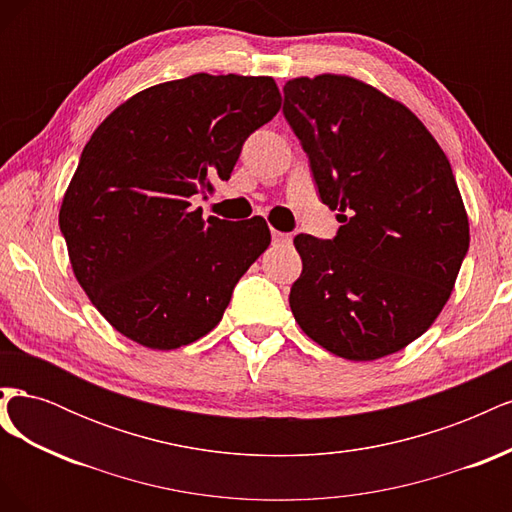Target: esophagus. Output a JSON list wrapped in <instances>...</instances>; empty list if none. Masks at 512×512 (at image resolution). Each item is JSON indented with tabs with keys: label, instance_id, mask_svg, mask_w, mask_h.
<instances>
[{
	"label": "esophagus",
	"instance_id": "obj_1",
	"mask_svg": "<svg viewBox=\"0 0 512 512\" xmlns=\"http://www.w3.org/2000/svg\"><path fill=\"white\" fill-rule=\"evenodd\" d=\"M271 239L275 245H290L292 243V237L288 235V232H280V230H273Z\"/></svg>",
	"mask_w": 512,
	"mask_h": 512
}]
</instances>
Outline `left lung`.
Here are the masks:
<instances>
[{
  "mask_svg": "<svg viewBox=\"0 0 512 512\" xmlns=\"http://www.w3.org/2000/svg\"><path fill=\"white\" fill-rule=\"evenodd\" d=\"M284 115L342 222L329 241L294 237V320L348 361L399 352L438 318L468 254L453 168L408 106L346 74L288 81Z\"/></svg>",
  "mask_w": 512,
  "mask_h": 512,
  "instance_id": "obj_1",
  "label": "left lung"
}]
</instances>
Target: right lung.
I'll return each mask as SVG.
<instances>
[{"mask_svg":"<svg viewBox=\"0 0 512 512\" xmlns=\"http://www.w3.org/2000/svg\"><path fill=\"white\" fill-rule=\"evenodd\" d=\"M280 106L271 76L200 72L138 91L91 134L59 228L76 280L121 335L175 350L218 327L271 232L260 215L205 220L192 196L230 179Z\"/></svg>","mask_w":512,"mask_h":512,"instance_id":"1","label":"right lung"}]
</instances>
